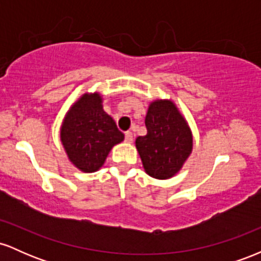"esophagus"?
<instances>
[{
    "label": "esophagus",
    "instance_id": "obj_1",
    "mask_svg": "<svg viewBox=\"0 0 261 261\" xmlns=\"http://www.w3.org/2000/svg\"><path fill=\"white\" fill-rule=\"evenodd\" d=\"M133 140H134V135H133V133H131V131H127V133H125V141H126L127 143L133 142Z\"/></svg>",
    "mask_w": 261,
    "mask_h": 261
}]
</instances>
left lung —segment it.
<instances>
[{
    "instance_id": "obj_1",
    "label": "left lung",
    "mask_w": 261,
    "mask_h": 261,
    "mask_svg": "<svg viewBox=\"0 0 261 261\" xmlns=\"http://www.w3.org/2000/svg\"><path fill=\"white\" fill-rule=\"evenodd\" d=\"M145 124L147 134L135 141L143 169L160 180L173 178L193 152V133L187 119L172 99H154Z\"/></svg>"
}]
</instances>
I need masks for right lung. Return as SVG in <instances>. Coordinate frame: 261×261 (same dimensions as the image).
Here are the masks:
<instances>
[{"mask_svg":"<svg viewBox=\"0 0 261 261\" xmlns=\"http://www.w3.org/2000/svg\"><path fill=\"white\" fill-rule=\"evenodd\" d=\"M60 141L68 161L83 173L99 170L115 145L124 141V134L103 109L99 92L85 93L77 99L60 126Z\"/></svg>","mask_w":261,"mask_h":261,"instance_id":"right-lung-1","label":"right lung"}]
</instances>
